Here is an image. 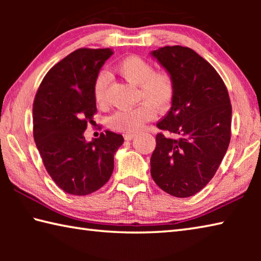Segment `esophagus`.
Here are the masks:
<instances>
[{
  "mask_svg": "<svg viewBox=\"0 0 261 261\" xmlns=\"http://www.w3.org/2000/svg\"><path fill=\"white\" fill-rule=\"evenodd\" d=\"M123 136H124V139L125 140H131V139L135 138L136 134H124Z\"/></svg>",
  "mask_w": 261,
  "mask_h": 261,
  "instance_id": "esophagus-1",
  "label": "esophagus"
}]
</instances>
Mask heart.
<instances>
[{
    "mask_svg": "<svg viewBox=\"0 0 261 261\" xmlns=\"http://www.w3.org/2000/svg\"><path fill=\"white\" fill-rule=\"evenodd\" d=\"M116 70L127 82L138 86V99L145 102L132 109L118 110L109 117V126L121 132H136L154 116V109L163 112L169 108L175 94V84L171 74L166 70L154 71L153 65L143 57L127 56L116 65ZM108 78L100 72L93 83L95 103L106 105V91Z\"/></svg>",
    "mask_w": 261,
    "mask_h": 261,
    "instance_id": "b5f03b06",
    "label": "heart"
}]
</instances>
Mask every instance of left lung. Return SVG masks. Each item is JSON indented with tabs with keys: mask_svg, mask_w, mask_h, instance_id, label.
I'll return each mask as SVG.
<instances>
[{
	"mask_svg": "<svg viewBox=\"0 0 261 261\" xmlns=\"http://www.w3.org/2000/svg\"><path fill=\"white\" fill-rule=\"evenodd\" d=\"M151 55L171 74V108L156 126L151 175L163 191L191 197L213 178L230 143L231 105L216 70L191 48L166 46Z\"/></svg>",
	"mask_w": 261,
	"mask_h": 261,
	"instance_id": "left-lung-1",
	"label": "left lung"
}]
</instances>
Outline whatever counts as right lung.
Instances as JSON below:
<instances>
[{
	"mask_svg": "<svg viewBox=\"0 0 261 261\" xmlns=\"http://www.w3.org/2000/svg\"><path fill=\"white\" fill-rule=\"evenodd\" d=\"M110 48H81L55 64L35 95L33 137L46 170L64 192L86 196L108 182L114 155L123 136L106 130L86 141L87 124H93L96 103L93 83Z\"/></svg>",
	"mask_w": 261,
	"mask_h": 261,
	"instance_id": "add662e5",
	"label": "right lung"
}]
</instances>
